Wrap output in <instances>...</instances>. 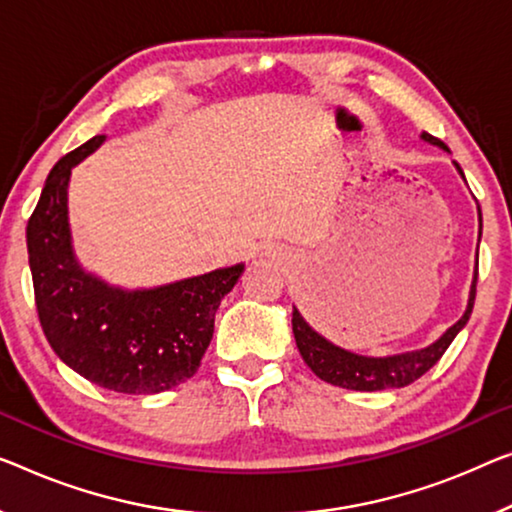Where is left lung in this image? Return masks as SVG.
Segmentation results:
<instances>
[{"mask_svg":"<svg viewBox=\"0 0 512 512\" xmlns=\"http://www.w3.org/2000/svg\"><path fill=\"white\" fill-rule=\"evenodd\" d=\"M421 137L425 142L434 144V147H441L444 151H448L446 144L437 140V137H432L430 133H421ZM455 167L464 179L462 167L457 163ZM478 223H480V230H478V241H480V232H483V216H480V207H478ZM476 280H478V253H476L474 280H471L469 303H467V310H464V315L457 319V322L444 335H441L439 340H434L432 345H427L423 349H416V352H404V354H393V356L354 354L349 352V349L333 345V342L326 340L322 333L312 329V326L303 319L299 308L294 305L292 331H294L296 347H299V352L303 356V361L308 363V368L315 372L319 379L329 381L333 386L349 388V391H384V388L409 386L411 381L423 377L425 372L430 370L441 356H444L446 349L451 347V342L455 340V335L467 326L471 310H474Z\"/></svg>","mask_w":512,"mask_h":512,"instance_id":"obj_1","label":"left lung"}]
</instances>
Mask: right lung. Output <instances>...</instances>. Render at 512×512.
<instances>
[{
  "label": "right lung",
  "instance_id": "right-lung-1",
  "mask_svg": "<svg viewBox=\"0 0 512 512\" xmlns=\"http://www.w3.org/2000/svg\"><path fill=\"white\" fill-rule=\"evenodd\" d=\"M91 137L52 167L27 223L36 310L50 347L68 368L108 391L154 395L200 368L213 319L243 264L151 289L114 287L82 269L68 223L71 170L101 147Z\"/></svg>",
  "mask_w": 512,
  "mask_h": 512
}]
</instances>
